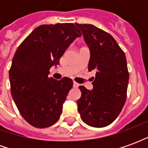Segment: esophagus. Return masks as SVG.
<instances>
[{"mask_svg":"<svg viewBox=\"0 0 148 148\" xmlns=\"http://www.w3.org/2000/svg\"><path fill=\"white\" fill-rule=\"evenodd\" d=\"M73 84H74V87H75V88H77V87L79 86V84L77 83L76 82H74V83Z\"/></svg>","mask_w":148,"mask_h":148,"instance_id":"obj_1","label":"esophagus"}]
</instances>
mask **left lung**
<instances>
[{
	"label": "left lung",
	"mask_w": 148,
	"mask_h": 148,
	"mask_svg": "<svg viewBox=\"0 0 148 148\" xmlns=\"http://www.w3.org/2000/svg\"><path fill=\"white\" fill-rule=\"evenodd\" d=\"M90 49L88 70H96L93 90L80 86L77 109L90 126L106 127L116 120L127 98L129 73L123 50L110 34L89 24H75Z\"/></svg>",
	"instance_id": "left-lung-1"
}]
</instances>
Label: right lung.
Returning <instances> with one entry per match:
<instances>
[{
    "instance_id": "1",
    "label": "right lung",
    "mask_w": 148,
    "mask_h": 148,
    "mask_svg": "<svg viewBox=\"0 0 148 148\" xmlns=\"http://www.w3.org/2000/svg\"><path fill=\"white\" fill-rule=\"evenodd\" d=\"M81 36L72 23L44 24L18 47L9 70L10 89L20 113L32 126L44 128L58 121L73 81L49 77V71L59 64L66 48Z\"/></svg>"
}]
</instances>
